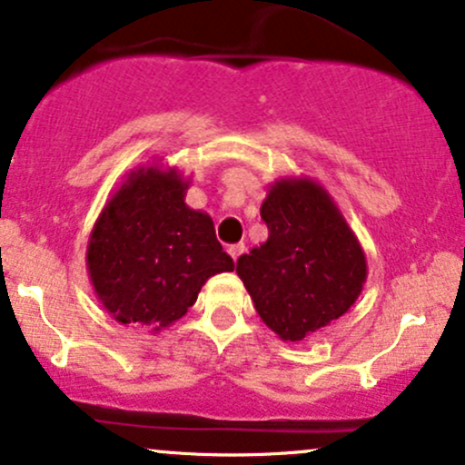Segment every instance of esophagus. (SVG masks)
Wrapping results in <instances>:
<instances>
[{"label":"esophagus","instance_id":"1","mask_svg":"<svg viewBox=\"0 0 465 465\" xmlns=\"http://www.w3.org/2000/svg\"><path fill=\"white\" fill-rule=\"evenodd\" d=\"M227 253H229V256L233 258V262H236V260L241 258L242 253H244V244H242V242H238V244H229V247H227Z\"/></svg>","mask_w":465,"mask_h":465}]
</instances>
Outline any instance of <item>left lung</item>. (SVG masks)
<instances>
[{
    "label": "left lung",
    "mask_w": 465,
    "mask_h": 465,
    "mask_svg": "<svg viewBox=\"0 0 465 465\" xmlns=\"http://www.w3.org/2000/svg\"><path fill=\"white\" fill-rule=\"evenodd\" d=\"M269 238L238 258L236 273L260 320L284 341H300L341 318L366 282V256L320 183L278 178L260 207Z\"/></svg>",
    "instance_id": "left-lung-1"
}]
</instances>
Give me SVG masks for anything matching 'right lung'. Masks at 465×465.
Here are the masks:
<instances>
[{
    "label": "right lung",
    "mask_w": 465,
    "mask_h": 465,
    "mask_svg": "<svg viewBox=\"0 0 465 465\" xmlns=\"http://www.w3.org/2000/svg\"><path fill=\"white\" fill-rule=\"evenodd\" d=\"M190 178L163 163L139 165L101 209L85 267L119 324L158 333L181 320L212 275L233 272L209 213L187 207Z\"/></svg>",
    "instance_id": "right-lung-1"
}]
</instances>
